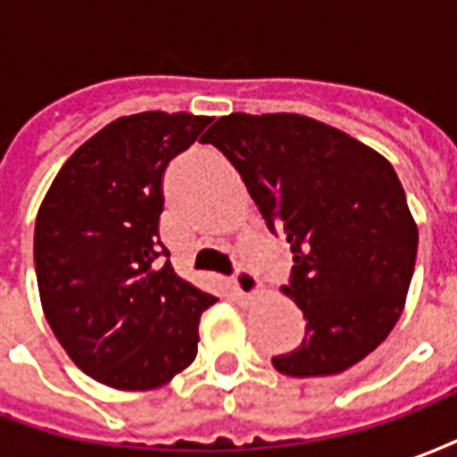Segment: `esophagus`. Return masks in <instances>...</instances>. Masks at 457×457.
<instances>
[{
  "instance_id": "34e87169",
  "label": "esophagus",
  "mask_w": 457,
  "mask_h": 457,
  "mask_svg": "<svg viewBox=\"0 0 457 457\" xmlns=\"http://www.w3.org/2000/svg\"><path fill=\"white\" fill-rule=\"evenodd\" d=\"M232 287H235L239 296H257L259 291H262L259 278L247 267H237L235 277H232Z\"/></svg>"
}]
</instances>
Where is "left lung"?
<instances>
[{
  "label": "left lung",
  "instance_id": "obj_1",
  "mask_svg": "<svg viewBox=\"0 0 457 457\" xmlns=\"http://www.w3.org/2000/svg\"><path fill=\"white\" fill-rule=\"evenodd\" d=\"M203 141L294 252L281 291L303 311L306 337L271 364L288 377L350 370L392 333L416 264L419 229L392 163L303 114H228Z\"/></svg>",
  "mask_w": 457,
  "mask_h": 457
}]
</instances>
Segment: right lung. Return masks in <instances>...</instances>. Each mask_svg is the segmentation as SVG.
<instances>
[{"label": "right lung", "instance_id": "right-lung-1", "mask_svg": "<svg viewBox=\"0 0 457 457\" xmlns=\"http://www.w3.org/2000/svg\"><path fill=\"white\" fill-rule=\"evenodd\" d=\"M188 112H139L85 141L36 215L34 264L46 320L97 382L144 392L198 353L215 296L173 271L159 239L163 170L208 127Z\"/></svg>", "mask_w": 457, "mask_h": 457}]
</instances>
